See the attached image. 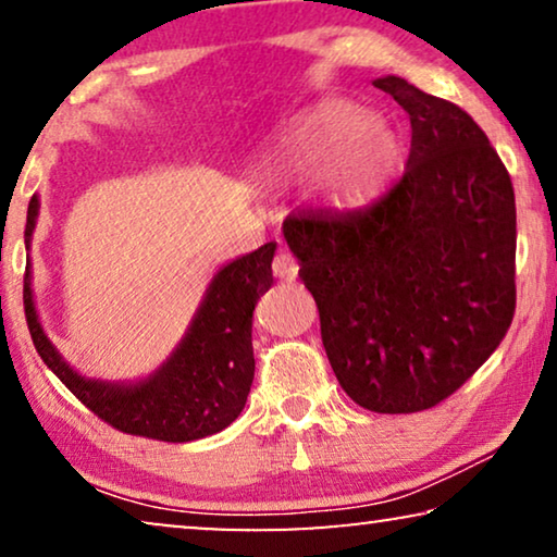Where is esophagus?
I'll return each mask as SVG.
<instances>
[{
  "label": "esophagus",
  "mask_w": 557,
  "mask_h": 557,
  "mask_svg": "<svg viewBox=\"0 0 557 557\" xmlns=\"http://www.w3.org/2000/svg\"><path fill=\"white\" fill-rule=\"evenodd\" d=\"M273 276L281 278V281H294L296 273H299V263H296V258L288 253V250H278L276 256H273Z\"/></svg>",
  "instance_id": "obj_1"
}]
</instances>
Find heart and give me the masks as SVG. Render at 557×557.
<instances>
[{
	"mask_svg": "<svg viewBox=\"0 0 557 557\" xmlns=\"http://www.w3.org/2000/svg\"><path fill=\"white\" fill-rule=\"evenodd\" d=\"M398 136L383 121L364 119L345 101H324L296 121L286 139L294 164L326 162L324 187L337 205H357L375 195L398 162Z\"/></svg>",
	"mask_w": 557,
	"mask_h": 557,
	"instance_id": "obj_1",
	"label": "heart"
}]
</instances>
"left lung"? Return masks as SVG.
Instances as JSON below:
<instances>
[{
	"mask_svg": "<svg viewBox=\"0 0 557 557\" xmlns=\"http://www.w3.org/2000/svg\"><path fill=\"white\" fill-rule=\"evenodd\" d=\"M375 88L410 119L406 170L357 210L292 212L284 238L342 391L375 413H418L459 391L512 324L515 189L467 111L398 75Z\"/></svg>",
	"mask_w": 557,
	"mask_h": 557,
	"instance_id": "8db88e82",
	"label": "left lung"
}]
</instances>
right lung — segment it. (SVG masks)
Returning <instances> with one entry per match:
<instances>
[{
  "label": "right lung",
  "instance_id": "obj_1",
  "mask_svg": "<svg viewBox=\"0 0 557 557\" xmlns=\"http://www.w3.org/2000/svg\"><path fill=\"white\" fill-rule=\"evenodd\" d=\"M37 197L27 208L25 243L35 231ZM276 243L227 263L212 278L187 337L154 375L136 385H111L73 372L45 337L25 269V319L37 355L67 391L111 429L166 444L205 438L240 416L253 385V311L273 284L271 261Z\"/></svg>",
  "mask_w": 557,
  "mask_h": 557
}]
</instances>
